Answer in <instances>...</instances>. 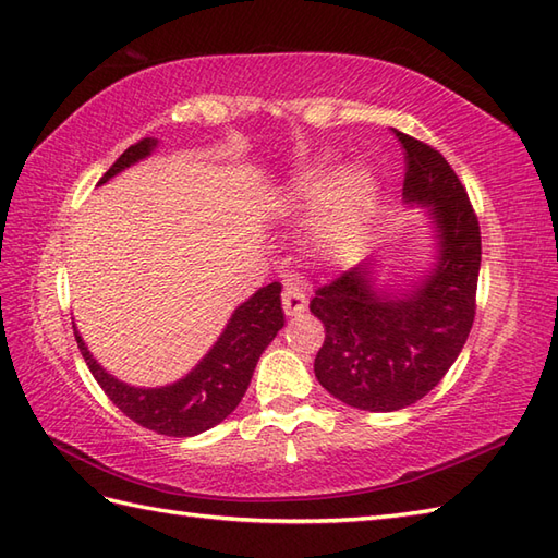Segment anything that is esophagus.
Here are the masks:
<instances>
[{
    "label": "esophagus",
    "mask_w": 558,
    "mask_h": 558,
    "mask_svg": "<svg viewBox=\"0 0 558 558\" xmlns=\"http://www.w3.org/2000/svg\"><path fill=\"white\" fill-rule=\"evenodd\" d=\"M281 305H283V313H287L289 317H299L301 313H305L307 299H305V293L301 291V287H295V283H291V281L283 283Z\"/></svg>",
    "instance_id": "obj_1"
}]
</instances>
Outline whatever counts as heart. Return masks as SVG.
<instances>
[{
  "label": "heart",
  "mask_w": 558,
  "mask_h": 558,
  "mask_svg": "<svg viewBox=\"0 0 558 558\" xmlns=\"http://www.w3.org/2000/svg\"><path fill=\"white\" fill-rule=\"evenodd\" d=\"M377 201L375 171L365 165L343 167L333 174L317 165L295 174L283 195V207L311 217V239L325 253H339L355 241Z\"/></svg>",
  "instance_id": "obj_1"
}]
</instances>
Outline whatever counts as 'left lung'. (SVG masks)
<instances>
[{"label":"left lung","instance_id":"left-lung-1","mask_svg":"<svg viewBox=\"0 0 558 558\" xmlns=\"http://www.w3.org/2000/svg\"><path fill=\"white\" fill-rule=\"evenodd\" d=\"M405 150L403 203L425 209L432 263L415 277L379 279L367 257L315 291L325 325L315 377L333 399L369 413L420 401L449 373L475 319L480 227L463 183L435 147L399 133Z\"/></svg>","mask_w":558,"mask_h":558}]
</instances>
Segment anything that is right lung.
<instances>
[{"label":"right lung","instance_id":"obj_1","mask_svg":"<svg viewBox=\"0 0 558 558\" xmlns=\"http://www.w3.org/2000/svg\"><path fill=\"white\" fill-rule=\"evenodd\" d=\"M157 145V138H143L131 145L109 167L100 185L121 174L123 169L143 162L155 153ZM281 327V283L275 281L257 289L231 313L213 349L197 361L189 375L165 384V387H133V384L109 375L88 351L76 325H73V333H76L78 349L93 377L123 415L157 435L195 437L236 411L259 355L275 341Z\"/></svg>","mask_w":558,"mask_h":558}]
</instances>
